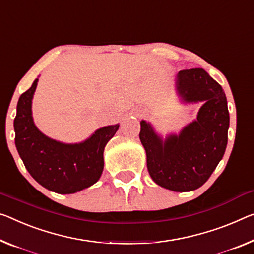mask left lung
I'll list each match as a JSON object with an SVG mask.
<instances>
[{"label": "left lung", "mask_w": 254, "mask_h": 254, "mask_svg": "<svg viewBox=\"0 0 254 254\" xmlns=\"http://www.w3.org/2000/svg\"><path fill=\"white\" fill-rule=\"evenodd\" d=\"M176 85L186 102H204L196 120L165 142L143 120L139 139L152 179L165 189L187 192L203 185L224 157L229 112L224 89L202 68L181 70Z\"/></svg>", "instance_id": "8db88e82"}]
</instances>
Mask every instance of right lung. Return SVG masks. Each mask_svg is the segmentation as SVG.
Segmentation results:
<instances>
[{"label":"right lung","mask_w":254,"mask_h":254,"mask_svg":"<svg viewBox=\"0 0 254 254\" xmlns=\"http://www.w3.org/2000/svg\"><path fill=\"white\" fill-rule=\"evenodd\" d=\"M38 78L19 97L14 118L15 146L23 165L42 186L60 194H71L99 181L103 151L119 125L97 129L83 143L64 144L37 129L32 117V99Z\"/></svg>","instance_id":"right-lung-1"}]
</instances>
